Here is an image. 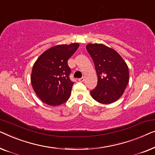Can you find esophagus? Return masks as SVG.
<instances>
[{
    "mask_svg": "<svg viewBox=\"0 0 155 155\" xmlns=\"http://www.w3.org/2000/svg\"><path fill=\"white\" fill-rule=\"evenodd\" d=\"M78 81H81V82H83L84 81V77H81V78H78Z\"/></svg>",
    "mask_w": 155,
    "mask_h": 155,
    "instance_id": "34e87169",
    "label": "esophagus"
}]
</instances>
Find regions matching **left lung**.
<instances>
[{"mask_svg":"<svg viewBox=\"0 0 155 155\" xmlns=\"http://www.w3.org/2000/svg\"><path fill=\"white\" fill-rule=\"evenodd\" d=\"M86 50L93 59L97 75V84L91 91L100 103L117 101L124 92L128 80V67L114 50L103 44H88Z\"/></svg>","mask_w":155,"mask_h":155,"instance_id":"1","label":"left lung"}]
</instances>
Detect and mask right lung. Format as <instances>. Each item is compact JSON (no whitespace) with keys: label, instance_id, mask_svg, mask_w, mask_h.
I'll use <instances>...</instances> for the list:
<instances>
[{"label":"right lung","instance_id":"obj_1","mask_svg":"<svg viewBox=\"0 0 155 155\" xmlns=\"http://www.w3.org/2000/svg\"><path fill=\"white\" fill-rule=\"evenodd\" d=\"M78 43L58 45L47 50L37 59L31 81L36 94L48 105L58 106L69 98L74 82L67 60L78 49Z\"/></svg>","mask_w":155,"mask_h":155}]
</instances>
